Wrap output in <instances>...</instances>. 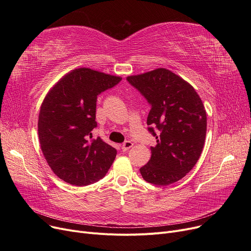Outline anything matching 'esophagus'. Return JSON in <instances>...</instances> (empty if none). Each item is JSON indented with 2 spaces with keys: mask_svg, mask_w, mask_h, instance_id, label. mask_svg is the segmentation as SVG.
<instances>
[{
  "mask_svg": "<svg viewBox=\"0 0 251 251\" xmlns=\"http://www.w3.org/2000/svg\"><path fill=\"white\" fill-rule=\"evenodd\" d=\"M132 147H133V142H131V141L128 140V141H125L122 144V150H123V151H126L130 150Z\"/></svg>",
  "mask_w": 251,
  "mask_h": 251,
  "instance_id": "34e87169",
  "label": "esophagus"
}]
</instances>
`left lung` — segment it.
Here are the masks:
<instances>
[{"instance_id": "left-lung-1", "label": "left lung", "mask_w": 251, "mask_h": 251, "mask_svg": "<svg viewBox=\"0 0 251 251\" xmlns=\"http://www.w3.org/2000/svg\"><path fill=\"white\" fill-rule=\"evenodd\" d=\"M127 80L150 102L147 123L156 139L140 174L154 185L175 183L191 171L201 154L206 134L202 100L191 84L165 68L128 76Z\"/></svg>"}]
</instances>
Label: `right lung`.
Wrapping results in <instances>:
<instances>
[{"instance_id":"right-lung-1","label":"right lung","mask_w":251,"mask_h":251,"mask_svg":"<svg viewBox=\"0 0 251 251\" xmlns=\"http://www.w3.org/2000/svg\"><path fill=\"white\" fill-rule=\"evenodd\" d=\"M121 77L89 68H77L52 86L38 115V138L45 159L60 179L84 186L104 177L117 151L100 137L91 139L97 127V99L121 81Z\"/></svg>"}]
</instances>
